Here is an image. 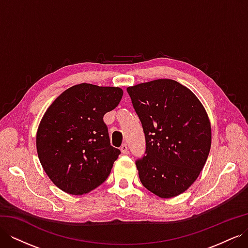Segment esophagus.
Segmentation results:
<instances>
[{
	"label": "esophagus",
	"instance_id": "obj_1",
	"mask_svg": "<svg viewBox=\"0 0 248 248\" xmlns=\"http://www.w3.org/2000/svg\"><path fill=\"white\" fill-rule=\"evenodd\" d=\"M120 150H121V152L123 154H127V152H128V148H127V145L126 144H123L121 146V148H120Z\"/></svg>",
	"mask_w": 248,
	"mask_h": 248
}]
</instances>
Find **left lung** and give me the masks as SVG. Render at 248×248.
<instances>
[{"instance_id": "left-lung-1", "label": "left lung", "mask_w": 248, "mask_h": 248, "mask_svg": "<svg viewBox=\"0 0 248 248\" xmlns=\"http://www.w3.org/2000/svg\"><path fill=\"white\" fill-rule=\"evenodd\" d=\"M146 138V156L137 161L141 184L169 199L193 184L211 148L207 111L190 90L174 79L127 88Z\"/></svg>"}]
</instances>
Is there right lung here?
I'll list each match as a JSON object with an SVG mask.
<instances>
[{
  "label": "right lung",
  "instance_id": "obj_1",
  "mask_svg": "<svg viewBox=\"0 0 248 248\" xmlns=\"http://www.w3.org/2000/svg\"><path fill=\"white\" fill-rule=\"evenodd\" d=\"M123 90L79 84L60 94L41 119L36 148L41 166L60 189L79 196L106 181L120 150L110 146L103 116Z\"/></svg>",
  "mask_w": 248,
  "mask_h": 248
}]
</instances>
